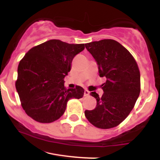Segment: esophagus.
<instances>
[{"label":"esophagus","mask_w":160,"mask_h":160,"mask_svg":"<svg viewBox=\"0 0 160 160\" xmlns=\"http://www.w3.org/2000/svg\"><path fill=\"white\" fill-rule=\"evenodd\" d=\"M89 95V92L86 89V90L84 91V96H88Z\"/></svg>","instance_id":"34e87169"}]
</instances>
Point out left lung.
Returning a JSON list of instances; mask_svg holds the SVG:
<instances>
[{"mask_svg":"<svg viewBox=\"0 0 160 160\" xmlns=\"http://www.w3.org/2000/svg\"><path fill=\"white\" fill-rule=\"evenodd\" d=\"M85 46L98 65L99 76L106 78L102 96L90 93L97 105L94 110L85 111V116L98 128L115 127L128 117L139 96L138 67L131 53L116 40L104 39Z\"/></svg>","mask_w":160,"mask_h":160,"instance_id":"left-lung-1","label":"left lung"}]
</instances>
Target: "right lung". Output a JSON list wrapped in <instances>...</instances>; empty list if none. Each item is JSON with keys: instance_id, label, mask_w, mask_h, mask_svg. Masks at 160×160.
Masks as SVG:
<instances>
[{"instance_id": "add662e5", "label": "right lung", "mask_w": 160, "mask_h": 160, "mask_svg": "<svg viewBox=\"0 0 160 160\" xmlns=\"http://www.w3.org/2000/svg\"><path fill=\"white\" fill-rule=\"evenodd\" d=\"M85 45L50 40L33 47L20 61L16 88L24 111L33 120L54 122L64 114L69 99L83 96L81 86L66 89L64 78Z\"/></svg>"}]
</instances>
